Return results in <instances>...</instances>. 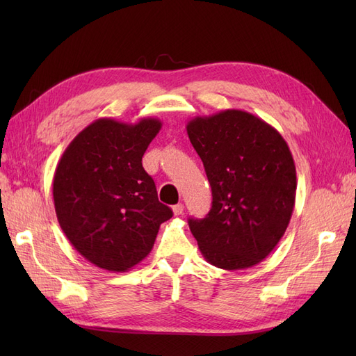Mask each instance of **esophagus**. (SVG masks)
I'll list each match as a JSON object with an SVG mask.
<instances>
[{"label":"esophagus","mask_w":356,"mask_h":356,"mask_svg":"<svg viewBox=\"0 0 356 356\" xmlns=\"http://www.w3.org/2000/svg\"><path fill=\"white\" fill-rule=\"evenodd\" d=\"M172 211H174V215H182V212H184V204L182 203H178V204H175L174 208H172Z\"/></svg>","instance_id":"34e87169"}]
</instances>
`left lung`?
<instances>
[{
    "instance_id": "1",
    "label": "left lung",
    "mask_w": 356,
    "mask_h": 356,
    "mask_svg": "<svg viewBox=\"0 0 356 356\" xmlns=\"http://www.w3.org/2000/svg\"><path fill=\"white\" fill-rule=\"evenodd\" d=\"M187 134L212 188L209 213L188 220L204 260L224 270L261 263L281 241L296 204V165L286 141L242 110L191 118Z\"/></svg>"
}]
</instances>
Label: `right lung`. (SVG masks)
Masks as SVG:
<instances>
[{
  "instance_id": "add662e5",
  "label": "right lung",
  "mask_w": 356,
  "mask_h": 356,
  "mask_svg": "<svg viewBox=\"0 0 356 356\" xmlns=\"http://www.w3.org/2000/svg\"><path fill=\"white\" fill-rule=\"evenodd\" d=\"M161 129L154 117L138 123L98 118L75 136L53 177L62 232L86 260L126 272L153 250L172 211L160 203L143 156Z\"/></svg>"
}]
</instances>
